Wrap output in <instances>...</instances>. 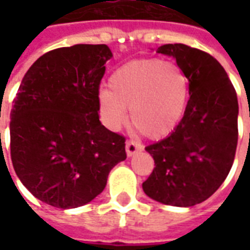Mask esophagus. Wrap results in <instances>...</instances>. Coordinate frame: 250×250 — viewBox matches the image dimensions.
I'll use <instances>...</instances> for the list:
<instances>
[{
  "mask_svg": "<svg viewBox=\"0 0 250 250\" xmlns=\"http://www.w3.org/2000/svg\"><path fill=\"white\" fill-rule=\"evenodd\" d=\"M142 150H143V146L139 142L127 141V143H125V152H127L128 157H132L134 154H136L138 151H142Z\"/></svg>",
  "mask_w": 250,
  "mask_h": 250,
  "instance_id": "34e87169",
  "label": "esophagus"
}]
</instances>
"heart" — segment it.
<instances>
[{
    "mask_svg": "<svg viewBox=\"0 0 250 250\" xmlns=\"http://www.w3.org/2000/svg\"><path fill=\"white\" fill-rule=\"evenodd\" d=\"M109 89L99 92V109L109 128L127 122L151 139L170 135L184 118L190 99V80L184 68L161 59L132 60L109 77Z\"/></svg>",
    "mask_w": 250,
    "mask_h": 250,
    "instance_id": "b5f03b06",
    "label": "heart"
}]
</instances>
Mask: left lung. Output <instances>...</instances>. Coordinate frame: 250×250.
Wrapping results in <instances>:
<instances>
[{"label":"left lung","instance_id":"8db88e82","mask_svg":"<svg viewBox=\"0 0 250 250\" xmlns=\"http://www.w3.org/2000/svg\"><path fill=\"white\" fill-rule=\"evenodd\" d=\"M158 53L184 68L190 99L178 127L146 147L155 167L142 188L165 205L194 206L213 195L230 171L238 141L237 93L209 53L185 44H166Z\"/></svg>","mask_w":250,"mask_h":250}]
</instances>
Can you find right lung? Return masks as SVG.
<instances>
[{
    "label": "right lung",
    "instance_id": "right-lung-1",
    "mask_svg": "<svg viewBox=\"0 0 250 250\" xmlns=\"http://www.w3.org/2000/svg\"><path fill=\"white\" fill-rule=\"evenodd\" d=\"M111 56L104 44L46 52L25 73L13 100L14 171L36 198L59 209L91 202L111 168L127 158L125 136L99 120V88Z\"/></svg>",
    "mask_w": 250,
    "mask_h": 250
}]
</instances>
